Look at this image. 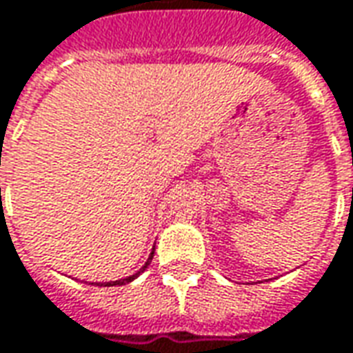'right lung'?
Listing matches in <instances>:
<instances>
[{"label": "right lung", "mask_w": 353, "mask_h": 353, "mask_svg": "<svg viewBox=\"0 0 353 353\" xmlns=\"http://www.w3.org/2000/svg\"><path fill=\"white\" fill-rule=\"evenodd\" d=\"M153 252H155V248H151V254H149L148 262H145V264H143V266H141V268H139V270L136 272L134 276H128V278H122V280H116V281H103V283L99 281V283H94V285H105V288H110V285H124V283H130V281H134L136 278H138L139 274H141V272H145V268L149 266V262L153 260Z\"/></svg>", "instance_id": "1"}]
</instances>
